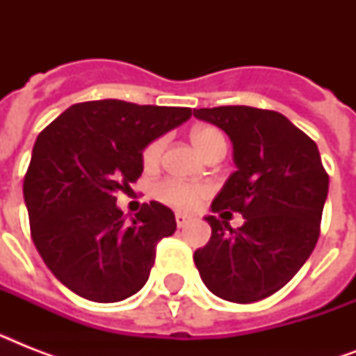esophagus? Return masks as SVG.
Listing matches in <instances>:
<instances>
[{
	"label": "esophagus",
	"instance_id": "esophagus-1",
	"mask_svg": "<svg viewBox=\"0 0 356 356\" xmlns=\"http://www.w3.org/2000/svg\"><path fill=\"white\" fill-rule=\"evenodd\" d=\"M175 222H177V227H184V225L190 222V218L186 216V214H181V212H177V214H175Z\"/></svg>",
	"mask_w": 356,
	"mask_h": 356
}]
</instances>
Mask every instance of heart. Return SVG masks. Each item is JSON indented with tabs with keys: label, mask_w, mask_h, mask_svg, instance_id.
<instances>
[{
	"label": "heart",
	"mask_w": 356,
	"mask_h": 356,
	"mask_svg": "<svg viewBox=\"0 0 356 356\" xmlns=\"http://www.w3.org/2000/svg\"><path fill=\"white\" fill-rule=\"evenodd\" d=\"M192 142L203 155H211L218 147H225L223 134L214 127H200L192 133ZM166 138H155L145 145L142 151V164L145 170H153L161 162L162 151H164ZM211 194V186L203 183H184L179 179L168 177L162 179L153 186V197L161 201L162 205H168L175 211H194L207 195Z\"/></svg>",
	"instance_id": "obj_1"
}]
</instances>
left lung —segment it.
<instances>
[{
    "label": "left lung",
    "instance_id": "1",
    "mask_svg": "<svg viewBox=\"0 0 356 356\" xmlns=\"http://www.w3.org/2000/svg\"><path fill=\"white\" fill-rule=\"evenodd\" d=\"M194 116L233 142L236 172L212 201V212H240L245 220L233 229L207 216L212 236L194 262L214 296L254 303L281 290L312 253L329 175L314 140L275 111L229 105L194 108Z\"/></svg>",
    "mask_w": 356,
    "mask_h": 356
}]
</instances>
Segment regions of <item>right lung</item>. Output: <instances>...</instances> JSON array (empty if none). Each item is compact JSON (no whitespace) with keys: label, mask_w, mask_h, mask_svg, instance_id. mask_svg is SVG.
<instances>
[{"label":"right lung","mask_w":356,"mask_h":356,"mask_svg":"<svg viewBox=\"0 0 356 356\" xmlns=\"http://www.w3.org/2000/svg\"><path fill=\"white\" fill-rule=\"evenodd\" d=\"M190 116L186 107L102 99L75 103L38 134L24 177L31 238L72 292L116 303L144 286L175 216L149 201L127 223L116 194L142 175L145 145Z\"/></svg>","instance_id":"obj_1"}]
</instances>
